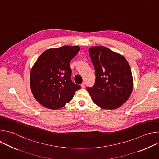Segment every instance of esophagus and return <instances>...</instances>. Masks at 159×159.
<instances>
[{
    "label": "esophagus",
    "instance_id": "34e87169",
    "mask_svg": "<svg viewBox=\"0 0 159 159\" xmlns=\"http://www.w3.org/2000/svg\"><path fill=\"white\" fill-rule=\"evenodd\" d=\"M80 86H81V87H82V88H84V87H85V84L84 82H83V83H82V84H81Z\"/></svg>",
    "mask_w": 159,
    "mask_h": 159
}]
</instances>
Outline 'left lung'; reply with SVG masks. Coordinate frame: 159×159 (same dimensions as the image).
<instances>
[{
  "label": "left lung",
  "instance_id": "left-lung-1",
  "mask_svg": "<svg viewBox=\"0 0 159 159\" xmlns=\"http://www.w3.org/2000/svg\"><path fill=\"white\" fill-rule=\"evenodd\" d=\"M95 69L94 85L87 90L93 102L104 109L120 107L129 99L133 88L130 66L121 54L102 47L89 48Z\"/></svg>",
  "mask_w": 159,
  "mask_h": 159
}]
</instances>
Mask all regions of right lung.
Listing matches in <instances>:
<instances>
[{
	"label": "right lung",
	"instance_id": "right-lung-1",
	"mask_svg": "<svg viewBox=\"0 0 159 159\" xmlns=\"http://www.w3.org/2000/svg\"><path fill=\"white\" fill-rule=\"evenodd\" d=\"M80 50L79 46H63L45 50L30 72V87L36 101L51 109L63 107L81 87L72 82L70 62Z\"/></svg>",
	"mask_w": 159,
	"mask_h": 159
}]
</instances>
